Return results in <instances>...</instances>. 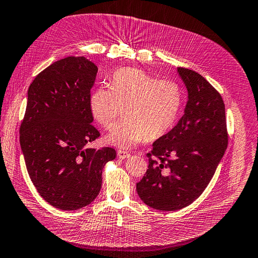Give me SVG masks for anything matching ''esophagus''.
Listing matches in <instances>:
<instances>
[{
	"label": "esophagus",
	"instance_id": "esophagus-1",
	"mask_svg": "<svg viewBox=\"0 0 258 258\" xmlns=\"http://www.w3.org/2000/svg\"><path fill=\"white\" fill-rule=\"evenodd\" d=\"M117 156H118L119 159H126V158L130 157V154L127 153V152H124V151L119 150V151H117Z\"/></svg>",
	"mask_w": 258,
	"mask_h": 258
}]
</instances>
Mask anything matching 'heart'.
<instances>
[{"instance_id":"obj_1","label":"heart","mask_w":258,"mask_h":258,"mask_svg":"<svg viewBox=\"0 0 258 258\" xmlns=\"http://www.w3.org/2000/svg\"><path fill=\"white\" fill-rule=\"evenodd\" d=\"M183 103L179 85L171 80H157L142 70L124 68L116 71L111 89L98 88L89 101L95 120L111 129L121 115V120L106 137V141L129 148L144 140H157L173 127Z\"/></svg>"}]
</instances>
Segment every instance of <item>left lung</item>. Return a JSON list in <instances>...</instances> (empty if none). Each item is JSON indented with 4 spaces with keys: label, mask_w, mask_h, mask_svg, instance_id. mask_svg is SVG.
<instances>
[{
    "label": "left lung",
    "mask_w": 258,
    "mask_h": 258,
    "mask_svg": "<svg viewBox=\"0 0 258 258\" xmlns=\"http://www.w3.org/2000/svg\"><path fill=\"white\" fill-rule=\"evenodd\" d=\"M188 92L176 126L153 143L148 169L137 183L139 197L155 210L189 206L213 177L228 144L225 104L204 76L177 68Z\"/></svg>",
    "instance_id": "obj_1"
}]
</instances>
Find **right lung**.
<instances>
[{"label": "right lung", "instance_id": "obj_1", "mask_svg": "<svg viewBox=\"0 0 258 258\" xmlns=\"http://www.w3.org/2000/svg\"><path fill=\"white\" fill-rule=\"evenodd\" d=\"M98 67L85 57H67L36 75L28 90L20 146L31 181L52 207L72 211L99 195L112 147L86 145L100 137L92 126L90 89Z\"/></svg>", "mask_w": 258, "mask_h": 258}]
</instances>
